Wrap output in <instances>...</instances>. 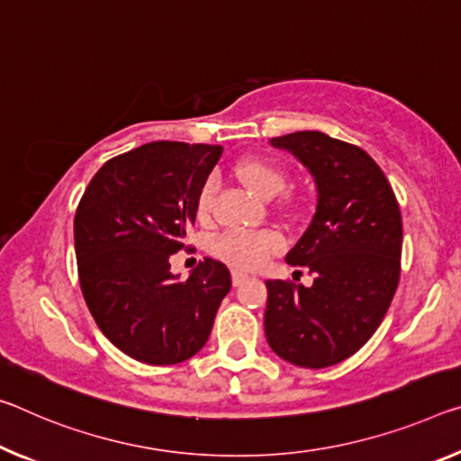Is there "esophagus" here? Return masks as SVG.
<instances>
[{"mask_svg":"<svg viewBox=\"0 0 461 461\" xmlns=\"http://www.w3.org/2000/svg\"><path fill=\"white\" fill-rule=\"evenodd\" d=\"M246 279H248V275L242 273V270H231V283L236 285V287L238 285H242Z\"/></svg>","mask_w":461,"mask_h":461,"instance_id":"esophagus-1","label":"esophagus"}]
</instances>
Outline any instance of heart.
Returning a JSON list of instances; mask_svg holds the SVG:
<instances>
[{
    "label": "heart",
    "instance_id": "1",
    "mask_svg": "<svg viewBox=\"0 0 461 461\" xmlns=\"http://www.w3.org/2000/svg\"><path fill=\"white\" fill-rule=\"evenodd\" d=\"M236 174L254 194L262 196V199H273L275 194H279L285 188V180H287L279 166L262 158L242 159L236 167ZM213 196L215 180L207 178L203 182L199 196H196V215L199 219L209 217ZM279 248L281 236L273 230H231L213 242V252L217 257L236 268H257Z\"/></svg>",
    "mask_w": 461,
    "mask_h": 461
}]
</instances>
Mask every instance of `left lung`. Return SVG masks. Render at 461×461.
<instances>
[{"label":"left lung","mask_w":461,"mask_h":461,"mask_svg":"<svg viewBox=\"0 0 461 461\" xmlns=\"http://www.w3.org/2000/svg\"><path fill=\"white\" fill-rule=\"evenodd\" d=\"M270 145L308 167L318 204L285 258L308 268L313 285L267 281V340L299 367H330L374 336L396 294L400 207L382 167L357 145L320 131L273 137Z\"/></svg>","instance_id":"8db88e82"}]
</instances>
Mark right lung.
Instances as JSON below:
<instances>
[{
  "instance_id": "obj_1",
  "label": "right lung",
  "mask_w": 461,
  "mask_h": 461,
  "mask_svg": "<svg viewBox=\"0 0 461 461\" xmlns=\"http://www.w3.org/2000/svg\"><path fill=\"white\" fill-rule=\"evenodd\" d=\"M221 145L153 141L116 156L90 180L73 221L87 310L108 340L149 365L191 359L207 342L231 276L204 258L170 273L196 219V196Z\"/></svg>"
}]
</instances>
